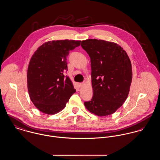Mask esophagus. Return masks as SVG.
<instances>
[{"label":"esophagus","mask_w":160,"mask_h":160,"mask_svg":"<svg viewBox=\"0 0 160 160\" xmlns=\"http://www.w3.org/2000/svg\"><path fill=\"white\" fill-rule=\"evenodd\" d=\"M78 86L79 87H82L83 86H84V83L83 82H81V83H78Z\"/></svg>","instance_id":"34e87169"}]
</instances>
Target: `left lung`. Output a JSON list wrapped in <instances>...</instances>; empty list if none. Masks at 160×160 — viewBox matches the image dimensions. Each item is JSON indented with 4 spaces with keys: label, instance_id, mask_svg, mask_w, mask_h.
<instances>
[{
    "label": "left lung",
    "instance_id": "left-lung-1",
    "mask_svg": "<svg viewBox=\"0 0 160 160\" xmlns=\"http://www.w3.org/2000/svg\"><path fill=\"white\" fill-rule=\"evenodd\" d=\"M81 45L90 58L93 93L84 105L97 116L111 115L128 97L132 80L130 60L115 43L89 39L82 41Z\"/></svg>",
    "mask_w": 160,
    "mask_h": 160
}]
</instances>
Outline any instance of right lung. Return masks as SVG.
<instances>
[{
    "label": "right lung",
    "instance_id": "right-lung-1",
    "mask_svg": "<svg viewBox=\"0 0 160 160\" xmlns=\"http://www.w3.org/2000/svg\"><path fill=\"white\" fill-rule=\"evenodd\" d=\"M81 41L58 40L45 43L29 62L28 87L31 101L41 112L55 114L62 111L76 90L67 72V58Z\"/></svg>",
    "mask_w": 160,
    "mask_h": 160
}]
</instances>
